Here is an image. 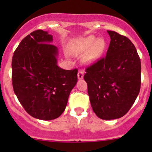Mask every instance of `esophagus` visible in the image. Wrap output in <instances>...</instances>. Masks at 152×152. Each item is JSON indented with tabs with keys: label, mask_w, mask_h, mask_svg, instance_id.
I'll list each match as a JSON object with an SVG mask.
<instances>
[{
	"label": "esophagus",
	"mask_w": 152,
	"mask_h": 152,
	"mask_svg": "<svg viewBox=\"0 0 152 152\" xmlns=\"http://www.w3.org/2000/svg\"><path fill=\"white\" fill-rule=\"evenodd\" d=\"M84 77V71L82 70H79L78 72V79H82Z\"/></svg>",
	"instance_id": "34e87169"
}]
</instances>
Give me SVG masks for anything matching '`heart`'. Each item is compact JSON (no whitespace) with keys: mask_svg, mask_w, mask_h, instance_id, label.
<instances>
[{"mask_svg":"<svg viewBox=\"0 0 152 152\" xmlns=\"http://www.w3.org/2000/svg\"><path fill=\"white\" fill-rule=\"evenodd\" d=\"M107 43L104 39H97L95 36H89L79 40L72 49L74 55L85 53L83 62L93 64L99 60L104 52Z\"/></svg>","mask_w":152,"mask_h":152,"instance_id":"heart-1","label":"heart"}]
</instances>
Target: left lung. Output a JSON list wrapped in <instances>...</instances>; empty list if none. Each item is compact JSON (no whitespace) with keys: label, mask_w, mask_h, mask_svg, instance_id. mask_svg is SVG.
<instances>
[{"label":"left lung","mask_w":152,"mask_h":152,"mask_svg":"<svg viewBox=\"0 0 152 152\" xmlns=\"http://www.w3.org/2000/svg\"><path fill=\"white\" fill-rule=\"evenodd\" d=\"M111 41L107 55L86 68L90 104L103 120L123 117L135 102L141 83V63L126 37L107 31Z\"/></svg>","instance_id":"8db88e82"}]
</instances>
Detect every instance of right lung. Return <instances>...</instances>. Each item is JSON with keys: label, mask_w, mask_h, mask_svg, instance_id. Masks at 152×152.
Listing matches in <instances>:
<instances>
[{"label": "right lung", "mask_w": 152, "mask_h": 152, "mask_svg": "<svg viewBox=\"0 0 152 152\" xmlns=\"http://www.w3.org/2000/svg\"><path fill=\"white\" fill-rule=\"evenodd\" d=\"M52 41L47 31H34L20 42L12 61L15 95L31 116L43 121L62 115L78 80L77 69L57 65L58 49Z\"/></svg>", "instance_id": "obj_1"}]
</instances>
